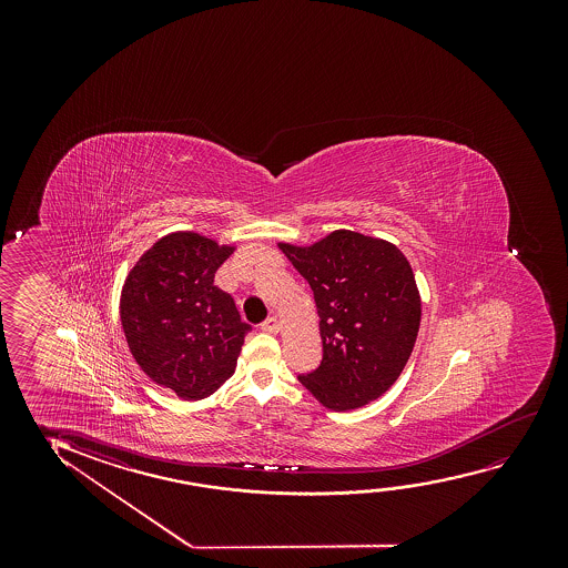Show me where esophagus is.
I'll return each mask as SVG.
<instances>
[{"instance_id":"esophagus-1","label":"esophagus","mask_w":568,"mask_h":568,"mask_svg":"<svg viewBox=\"0 0 568 568\" xmlns=\"http://www.w3.org/2000/svg\"><path fill=\"white\" fill-rule=\"evenodd\" d=\"M260 329H264L267 334H275V332H280V320L275 318V316H270V318L260 324Z\"/></svg>"}]
</instances>
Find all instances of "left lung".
Masks as SVG:
<instances>
[{
    "label": "left lung",
    "instance_id": "8db88e82",
    "mask_svg": "<svg viewBox=\"0 0 568 568\" xmlns=\"http://www.w3.org/2000/svg\"><path fill=\"white\" fill-rule=\"evenodd\" d=\"M308 281L324 355L298 382L334 412L381 397L412 355L420 296L407 257L389 242L334 231L308 248L280 244Z\"/></svg>",
    "mask_w": 568,
    "mask_h": 568
}]
</instances>
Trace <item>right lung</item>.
<instances>
[{
  "instance_id": "right-lung-1",
  "label": "right lung",
  "mask_w": 568,
  "mask_h": 568,
  "mask_svg": "<svg viewBox=\"0 0 568 568\" xmlns=\"http://www.w3.org/2000/svg\"><path fill=\"white\" fill-rule=\"evenodd\" d=\"M233 246L172 233L133 265L120 318L133 358L151 381L184 399H203L234 373L252 326L233 296L213 285Z\"/></svg>"
}]
</instances>
